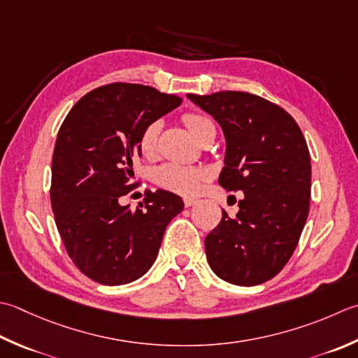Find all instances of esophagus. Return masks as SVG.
<instances>
[{
	"label": "esophagus",
	"mask_w": 358,
	"mask_h": 358,
	"mask_svg": "<svg viewBox=\"0 0 358 358\" xmlns=\"http://www.w3.org/2000/svg\"><path fill=\"white\" fill-rule=\"evenodd\" d=\"M197 201H199L197 199H185V206H186V208H191V206H194Z\"/></svg>",
	"instance_id": "34e87169"
}]
</instances>
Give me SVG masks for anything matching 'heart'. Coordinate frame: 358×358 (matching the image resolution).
<instances>
[{"label":"heart","instance_id":"heart-1","mask_svg":"<svg viewBox=\"0 0 358 358\" xmlns=\"http://www.w3.org/2000/svg\"><path fill=\"white\" fill-rule=\"evenodd\" d=\"M183 124L186 129L192 133V136L199 139L205 135V133L214 130V122L211 119L199 115V113H186L183 116ZM158 135H159V124L150 122L143 129L141 135L138 138V149L141 155L145 158H152L157 153L158 147ZM208 171L203 167L195 166H183V164H173L167 163L159 166L153 173V180L161 187L167 189L180 195H194L197 194L200 189V183L203 180L208 178Z\"/></svg>","mask_w":358,"mask_h":358}]
</instances>
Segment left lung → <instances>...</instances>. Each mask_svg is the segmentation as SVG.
I'll list each match as a JSON object with an SVG mask.
<instances>
[{
  "mask_svg": "<svg viewBox=\"0 0 358 358\" xmlns=\"http://www.w3.org/2000/svg\"><path fill=\"white\" fill-rule=\"evenodd\" d=\"M220 124L227 139L219 185L242 191L239 213L205 239L209 267L223 281L251 287L289 262L310 206V153L299 125L284 108L243 91L187 94Z\"/></svg>",
  "mask_w": 358,
  "mask_h": 358,
  "instance_id": "obj_1",
  "label": "left lung"
}]
</instances>
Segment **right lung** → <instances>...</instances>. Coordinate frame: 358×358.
<instances>
[{
  "label": "right lung",
  "mask_w": 358,
  "mask_h": 358,
  "mask_svg": "<svg viewBox=\"0 0 358 358\" xmlns=\"http://www.w3.org/2000/svg\"><path fill=\"white\" fill-rule=\"evenodd\" d=\"M181 97L138 83L90 91L69 111L52 155L51 205L68 256L103 285L136 281L155 262L166 227L183 200L158 189L135 211L119 200L135 189L133 161L147 124L169 113Z\"/></svg>",
  "instance_id": "right-lung-1"
}]
</instances>
